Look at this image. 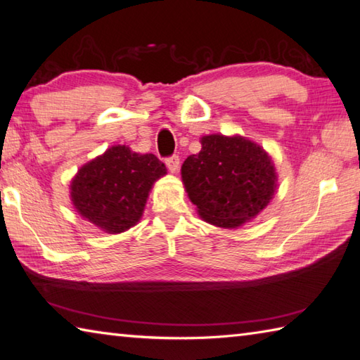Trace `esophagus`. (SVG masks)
Masks as SVG:
<instances>
[{
    "instance_id": "1",
    "label": "esophagus",
    "mask_w": 360,
    "mask_h": 360,
    "mask_svg": "<svg viewBox=\"0 0 360 360\" xmlns=\"http://www.w3.org/2000/svg\"><path fill=\"white\" fill-rule=\"evenodd\" d=\"M166 166H167V169H169L172 174L177 172L179 167H180V158H179V155H172L169 158H166Z\"/></svg>"
}]
</instances>
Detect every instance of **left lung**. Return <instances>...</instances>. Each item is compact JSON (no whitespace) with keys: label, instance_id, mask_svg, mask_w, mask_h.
<instances>
[{"label":"left lung","instance_id":"1","mask_svg":"<svg viewBox=\"0 0 360 360\" xmlns=\"http://www.w3.org/2000/svg\"><path fill=\"white\" fill-rule=\"evenodd\" d=\"M202 150L181 166V180L199 216L221 229H238L267 207L276 193L272 158L244 136L207 135Z\"/></svg>","mask_w":360,"mask_h":360}]
</instances>
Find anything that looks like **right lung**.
Segmentation results:
<instances>
[{
  "mask_svg": "<svg viewBox=\"0 0 360 360\" xmlns=\"http://www.w3.org/2000/svg\"><path fill=\"white\" fill-rule=\"evenodd\" d=\"M165 174V163L152 153L112 146L77 171L70 186L71 200L88 222L118 234L139 222L153 183Z\"/></svg>",
  "mask_w": 360,
  "mask_h": 360,
  "instance_id": "obj_1",
  "label": "right lung"
}]
</instances>
